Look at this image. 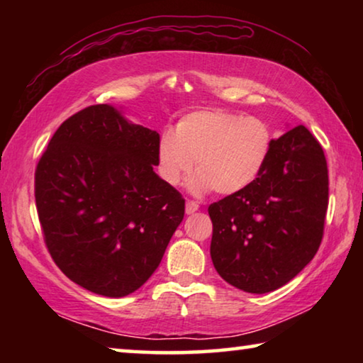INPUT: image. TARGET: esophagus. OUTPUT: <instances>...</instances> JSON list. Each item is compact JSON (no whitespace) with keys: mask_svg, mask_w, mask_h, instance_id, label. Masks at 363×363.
<instances>
[{"mask_svg":"<svg viewBox=\"0 0 363 363\" xmlns=\"http://www.w3.org/2000/svg\"><path fill=\"white\" fill-rule=\"evenodd\" d=\"M195 211H199V203H195V201L187 200V203H186V213H187V214H194Z\"/></svg>","mask_w":363,"mask_h":363,"instance_id":"1","label":"esophagus"}]
</instances>
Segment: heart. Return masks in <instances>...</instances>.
Returning a JSON list of instances; mask_svg holds the SVG:
<instances>
[{"label": "heart", "instance_id": "heart-1", "mask_svg": "<svg viewBox=\"0 0 363 363\" xmlns=\"http://www.w3.org/2000/svg\"><path fill=\"white\" fill-rule=\"evenodd\" d=\"M274 145V130L259 116L220 108L196 110L176 123L174 133L160 134L157 173L168 186L189 182L194 194L233 195L248 189L266 167Z\"/></svg>", "mask_w": 363, "mask_h": 363}]
</instances>
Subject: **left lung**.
Listing matches in <instances>:
<instances>
[{
	"mask_svg": "<svg viewBox=\"0 0 363 363\" xmlns=\"http://www.w3.org/2000/svg\"><path fill=\"white\" fill-rule=\"evenodd\" d=\"M327 208V160L299 125L274 139L266 167L248 189L208 208L214 269L238 290H277L315 256Z\"/></svg>",
	"mask_w": 363,
	"mask_h": 363,
	"instance_id": "1",
	"label": "left lung"
}]
</instances>
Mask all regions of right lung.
<instances>
[{"label": "right lung", "mask_w": 363, "mask_h": 363, "mask_svg": "<svg viewBox=\"0 0 363 363\" xmlns=\"http://www.w3.org/2000/svg\"><path fill=\"white\" fill-rule=\"evenodd\" d=\"M158 139L99 104L65 120L40 158L35 200L46 247L84 290L136 291L182 223L186 200L153 171Z\"/></svg>", "instance_id": "obj_1"}]
</instances>
